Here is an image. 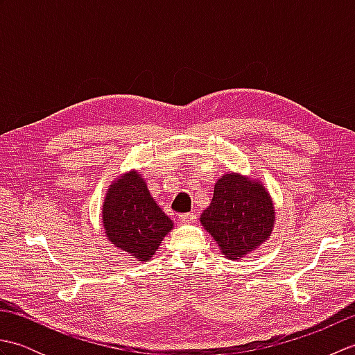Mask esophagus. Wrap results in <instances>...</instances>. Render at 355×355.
Masks as SVG:
<instances>
[{
  "label": "esophagus",
  "instance_id": "34e87169",
  "mask_svg": "<svg viewBox=\"0 0 355 355\" xmlns=\"http://www.w3.org/2000/svg\"><path fill=\"white\" fill-rule=\"evenodd\" d=\"M178 220L182 221V223H193V221H197V215L192 214V212H189V214H180L178 215Z\"/></svg>",
  "mask_w": 355,
  "mask_h": 355
}]
</instances>
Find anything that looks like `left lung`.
<instances>
[{
    "mask_svg": "<svg viewBox=\"0 0 355 355\" xmlns=\"http://www.w3.org/2000/svg\"><path fill=\"white\" fill-rule=\"evenodd\" d=\"M201 224L229 259H239L270 238L275 207L270 193L254 180L229 172L218 180Z\"/></svg>",
    "mask_w": 355,
    "mask_h": 355,
    "instance_id": "1",
    "label": "left lung"
}]
</instances>
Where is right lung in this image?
Returning <instances> with one entry per match:
<instances>
[{
    "label": "right lung",
    "mask_w": 355,
    "mask_h": 355,
    "mask_svg": "<svg viewBox=\"0 0 355 355\" xmlns=\"http://www.w3.org/2000/svg\"><path fill=\"white\" fill-rule=\"evenodd\" d=\"M105 235L139 261H149L162 244L172 221L150 197L145 180L128 172L110 186L103 201Z\"/></svg>",
    "instance_id": "right-lung-1"
}]
</instances>
